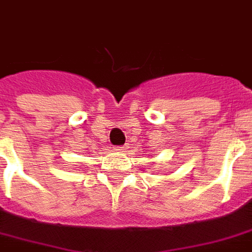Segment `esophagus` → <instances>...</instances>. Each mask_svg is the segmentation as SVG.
I'll use <instances>...</instances> for the list:
<instances>
[{
  "label": "esophagus",
  "instance_id": "34e87169",
  "mask_svg": "<svg viewBox=\"0 0 252 252\" xmlns=\"http://www.w3.org/2000/svg\"><path fill=\"white\" fill-rule=\"evenodd\" d=\"M124 150H126V147H117V148H116V151H119V153L124 151Z\"/></svg>",
  "mask_w": 252,
  "mask_h": 252
}]
</instances>
